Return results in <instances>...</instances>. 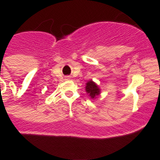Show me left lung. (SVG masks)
Masks as SVG:
<instances>
[{"mask_svg":"<svg viewBox=\"0 0 160 160\" xmlns=\"http://www.w3.org/2000/svg\"><path fill=\"white\" fill-rule=\"evenodd\" d=\"M86 91L90 94V98H94L100 93V89L92 80L88 82L86 86Z\"/></svg>","mask_w":160,"mask_h":160,"instance_id":"8db88e82","label":"left lung"}]
</instances>
